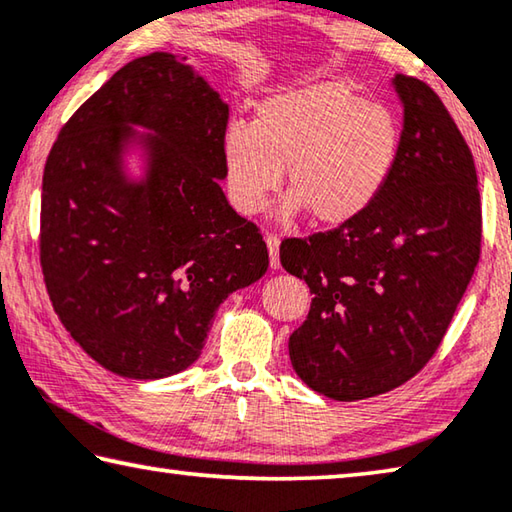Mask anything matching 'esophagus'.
I'll list each match as a JSON object with an SVG mask.
<instances>
[{
  "mask_svg": "<svg viewBox=\"0 0 512 512\" xmlns=\"http://www.w3.org/2000/svg\"><path fill=\"white\" fill-rule=\"evenodd\" d=\"M266 246H269L271 266H273V269H280V239H278V234H266Z\"/></svg>",
  "mask_w": 512,
  "mask_h": 512,
  "instance_id": "obj_1",
  "label": "esophagus"
}]
</instances>
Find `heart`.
I'll list each match as a JSON object with an SVG mask.
<instances>
[{
  "instance_id": "b5f03b06",
  "label": "heart",
  "mask_w": 512,
  "mask_h": 512,
  "mask_svg": "<svg viewBox=\"0 0 512 512\" xmlns=\"http://www.w3.org/2000/svg\"><path fill=\"white\" fill-rule=\"evenodd\" d=\"M401 152V125L385 104L339 84H314L266 97L253 125L223 132L227 191L241 214L255 216L280 189L285 212L310 209L314 221L342 225L380 198Z\"/></svg>"
}]
</instances>
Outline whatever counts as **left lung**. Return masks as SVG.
<instances>
[{
  "mask_svg": "<svg viewBox=\"0 0 512 512\" xmlns=\"http://www.w3.org/2000/svg\"><path fill=\"white\" fill-rule=\"evenodd\" d=\"M403 104L394 175L367 212L285 239L280 262L314 294L289 358L307 387L360 401L426 367L481 255L474 157L431 86L394 75Z\"/></svg>",
  "mask_w": 512,
  "mask_h": 512,
  "instance_id": "left-lung-1",
  "label": "left lung"
}]
</instances>
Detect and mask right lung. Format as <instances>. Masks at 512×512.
<instances>
[{
    "label": "right lung",
    "instance_id": "obj_1",
    "mask_svg": "<svg viewBox=\"0 0 512 512\" xmlns=\"http://www.w3.org/2000/svg\"><path fill=\"white\" fill-rule=\"evenodd\" d=\"M227 116L196 70L152 52L72 113L45 161L47 294L72 339L118 376L191 367L218 305L269 269L259 227L221 189ZM132 142L146 152L141 181L124 173Z\"/></svg>",
    "mask_w": 512,
    "mask_h": 512
}]
</instances>
